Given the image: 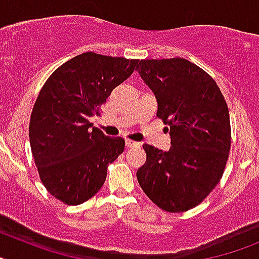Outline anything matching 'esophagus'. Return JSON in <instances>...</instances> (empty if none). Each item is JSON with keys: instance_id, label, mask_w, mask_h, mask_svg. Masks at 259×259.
<instances>
[{"instance_id": "34e87169", "label": "esophagus", "mask_w": 259, "mask_h": 259, "mask_svg": "<svg viewBox=\"0 0 259 259\" xmlns=\"http://www.w3.org/2000/svg\"><path fill=\"white\" fill-rule=\"evenodd\" d=\"M125 146H127V148H136V146H140V143H136V141L127 139V140H125Z\"/></svg>"}]
</instances>
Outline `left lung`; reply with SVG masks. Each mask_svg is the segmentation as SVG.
I'll return each mask as SVG.
<instances>
[{
  "instance_id": "obj_1",
  "label": "left lung",
  "mask_w": 259,
  "mask_h": 259,
  "mask_svg": "<svg viewBox=\"0 0 259 259\" xmlns=\"http://www.w3.org/2000/svg\"><path fill=\"white\" fill-rule=\"evenodd\" d=\"M137 71L154 93L157 116L170 127L168 152L144 144L137 180L158 207L188 211L217 187L231 149L227 102L215 80L188 59H141Z\"/></svg>"
}]
</instances>
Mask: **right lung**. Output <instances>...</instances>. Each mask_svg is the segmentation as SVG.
<instances>
[{
    "label": "right lung",
    "instance_id": "right-lung-1",
    "mask_svg": "<svg viewBox=\"0 0 259 259\" xmlns=\"http://www.w3.org/2000/svg\"><path fill=\"white\" fill-rule=\"evenodd\" d=\"M139 59L87 52L59 66L37 96L29 143L47 191L66 205H80L97 193L107 166L124 150V139L92 127L113 89L131 76Z\"/></svg>",
    "mask_w": 259,
    "mask_h": 259
}]
</instances>
